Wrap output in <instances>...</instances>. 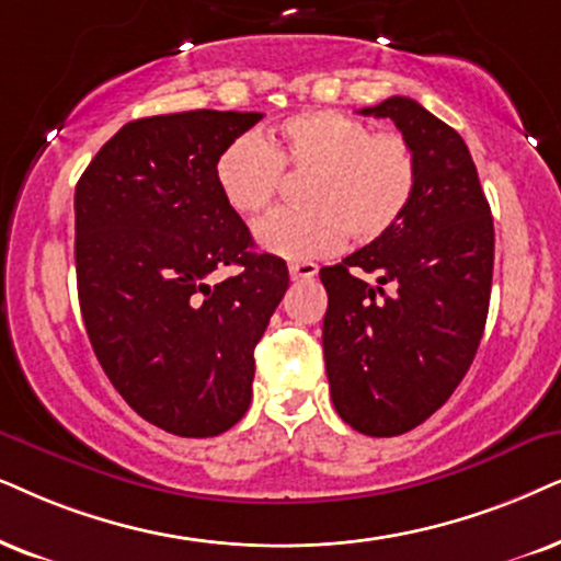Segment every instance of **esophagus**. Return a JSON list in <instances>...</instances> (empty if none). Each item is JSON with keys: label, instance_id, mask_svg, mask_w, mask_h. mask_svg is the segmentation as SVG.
Segmentation results:
<instances>
[{"label": "esophagus", "instance_id": "1", "mask_svg": "<svg viewBox=\"0 0 561 561\" xmlns=\"http://www.w3.org/2000/svg\"><path fill=\"white\" fill-rule=\"evenodd\" d=\"M316 274L318 266L313 261H293V264H289V276H293V279H313Z\"/></svg>", "mask_w": 561, "mask_h": 561}]
</instances>
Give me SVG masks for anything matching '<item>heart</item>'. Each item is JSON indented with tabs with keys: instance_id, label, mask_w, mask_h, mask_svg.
I'll return each instance as SVG.
<instances>
[{
	"instance_id": "1",
	"label": "heart",
	"mask_w": 561,
	"mask_h": 561,
	"mask_svg": "<svg viewBox=\"0 0 561 561\" xmlns=\"http://www.w3.org/2000/svg\"><path fill=\"white\" fill-rule=\"evenodd\" d=\"M285 173L297 175L302 207L276 211L256 228L266 251L287 259L321 256L344 243H373L407 215L420 181L411 141L375 131L342 111L287 116L268 137L230 141L215 162L219 194L245 217L274 207Z\"/></svg>"
}]
</instances>
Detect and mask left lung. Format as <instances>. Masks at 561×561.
Returning a JSON list of instances; mask_svg holds the SVG:
<instances>
[{
	"mask_svg": "<svg viewBox=\"0 0 561 561\" xmlns=\"http://www.w3.org/2000/svg\"><path fill=\"white\" fill-rule=\"evenodd\" d=\"M359 113L399 126L420 181L391 232L321 268L323 357L339 416L363 435L393 437L430 420L477 357L494 225L456 129L401 95Z\"/></svg>",
	"mask_w": 561,
	"mask_h": 561,
	"instance_id": "left-lung-1",
	"label": "left lung"
}]
</instances>
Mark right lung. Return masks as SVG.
<instances>
[{"label":"right lung","instance_id":"right-lung-1","mask_svg":"<svg viewBox=\"0 0 561 561\" xmlns=\"http://www.w3.org/2000/svg\"><path fill=\"white\" fill-rule=\"evenodd\" d=\"M264 113L186 111L122 126L75 188L77 295L92 352L141 420L215 437L251 407L253 350L289 287L215 181ZM222 265L239 272L209 286Z\"/></svg>","mask_w":561,"mask_h":561}]
</instances>
